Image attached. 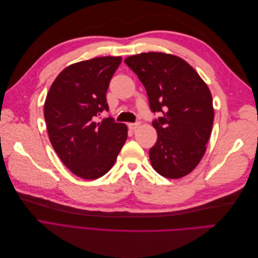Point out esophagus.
Instances as JSON below:
<instances>
[{
  "label": "esophagus",
  "instance_id": "esophagus-1",
  "mask_svg": "<svg viewBox=\"0 0 258 258\" xmlns=\"http://www.w3.org/2000/svg\"><path fill=\"white\" fill-rule=\"evenodd\" d=\"M139 126H140V123H139V122L129 123V124H128V127H129V129H130V130H136Z\"/></svg>",
  "mask_w": 258,
  "mask_h": 258
}]
</instances>
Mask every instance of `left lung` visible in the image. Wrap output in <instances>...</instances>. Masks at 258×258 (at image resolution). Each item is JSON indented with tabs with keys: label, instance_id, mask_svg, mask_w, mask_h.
<instances>
[{
	"label": "left lung",
	"instance_id": "1",
	"mask_svg": "<svg viewBox=\"0 0 258 258\" xmlns=\"http://www.w3.org/2000/svg\"><path fill=\"white\" fill-rule=\"evenodd\" d=\"M144 85L157 141L150 150L153 168L181 178L198 166L207 151L214 120L211 91L185 60L165 52H142L124 59Z\"/></svg>",
	"mask_w": 258,
	"mask_h": 258
}]
</instances>
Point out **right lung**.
I'll return each instance as SVG.
<instances>
[{"label":"right lung","mask_w":258,"mask_h":258,"mask_svg":"<svg viewBox=\"0 0 258 258\" xmlns=\"http://www.w3.org/2000/svg\"><path fill=\"white\" fill-rule=\"evenodd\" d=\"M121 57H99L62 70L44 104L50 143L64 166L85 179L111 170L127 140L128 128L113 118L96 121L107 111L106 91Z\"/></svg>","instance_id":"1"}]
</instances>
